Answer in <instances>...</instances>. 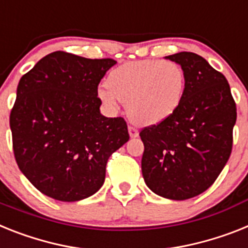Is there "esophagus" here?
Masks as SVG:
<instances>
[{
    "label": "esophagus",
    "instance_id": "obj_1",
    "mask_svg": "<svg viewBox=\"0 0 248 248\" xmlns=\"http://www.w3.org/2000/svg\"><path fill=\"white\" fill-rule=\"evenodd\" d=\"M128 134L131 137H137L139 136V130L135 126H128Z\"/></svg>",
    "mask_w": 248,
    "mask_h": 248
}]
</instances>
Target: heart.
Instances as JSON below:
<instances>
[{"label":"heart","instance_id":"obj_1","mask_svg":"<svg viewBox=\"0 0 248 248\" xmlns=\"http://www.w3.org/2000/svg\"><path fill=\"white\" fill-rule=\"evenodd\" d=\"M185 89V73L172 60L143 59L127 62L108 74L98 97L107 107L126 103L131 120L157 124L175 113Z\"/></svg>","mask_w":248,"mask_h":248}]
</instances>
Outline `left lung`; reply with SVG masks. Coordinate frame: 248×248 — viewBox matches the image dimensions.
I'll return each mask as SVG.
<instances>
[{
	"instance_id": "1",
	"label": "left lung",
	"mask_w": 248,
	"mask_h": 248,
	"mask_svg": "<svg viewBox=\"0 0 248 248\" xmlns=\"http://www.w3.org/2000/svg\"><path fill=\"white\" fill-rule=\"evenodd\" d=\"M166 59L184 70V94L175 113L141 130V169L155 194L185 201L207 190L230 159L237 108L226 77L204 58L182 51Z\"/></svg>"
}]
</instances>
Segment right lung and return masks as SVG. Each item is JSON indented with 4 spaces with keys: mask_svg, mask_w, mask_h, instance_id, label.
Here are the masks:
<instances>
[{
    "mask_svg": "<svg viewBox=\"0 0 248 248\" xmlns=\"http://www.w3.org/2000/svg\"><path fill=\"white\" fill-rule=\"evenodd\" d=\"M116 63L54 51L18 82L10 114L15 159L50 198L77 202L94 194L109 156L130 139L124 118L99 112L98 84Z\"/></svg>",
    "mask_w": 248,
    "mask_h": 248,
    "instance_id": "obj_1",
    "label": "right lung"
}]
</instances>
